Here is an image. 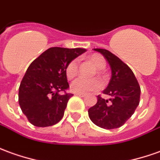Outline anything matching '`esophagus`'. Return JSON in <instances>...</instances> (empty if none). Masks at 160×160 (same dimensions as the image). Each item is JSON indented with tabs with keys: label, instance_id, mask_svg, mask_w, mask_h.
I'll list each match as a JSON object with an SVG mask.
<instances>
[{
	"label": "esophagus",
	"instance_id": "esophagus-1",
	"mask_svg": "<svg viewBox=\"0 0 160 160\" xmlns=\"http://www.w3.org/2000/svg\"><path fill=\"white\" fill-rule=\"evenodd\" d=\"M75 95L79 96V97H81V98H84V97L86 96V94H84V93H76Z\"/></svg>",
	"mask_w": 160,
	"mask_h": 160
}]
</instances>
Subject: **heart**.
<instances>
[{
    "label": "heart",
    "instance_id": "heart-1",
    "mask_svg": "<svg viewBox=\"0 0 160 160\" xmlns=\"http://www.w3.org/2000/svg\"><path fill=\"white\" fill-rule=\"evenodd\" d=\"M88 61L91 63L97 70V74L100 76L102 75V71L106 68V61L103 57L97 53H93L88 57ZM66 76L68 80H72L75 78L79 72V65L77 60H72L68 63L65 68ZM102 84L100 80L98 79H92V80H87L84 78H78L75 80H73L70 88L71 91L74 93H88L89 92L98 91L101 88Z\"/></svg>",
    "mask_w": 160,
    "mask_h": 160
}]
</instances>
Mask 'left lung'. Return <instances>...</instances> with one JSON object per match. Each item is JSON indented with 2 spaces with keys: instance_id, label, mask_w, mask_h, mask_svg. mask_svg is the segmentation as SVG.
Instances as JSON below:
<instances>
[{
  "instance_id": "left-lung-1",
  "label": "left lung",
  "mask_w": 160,
  "mask_h": 160,
  "mask_svg": "<svg viewBox=\"0 0 160 160\" xmlns=\"http://www.w3.org/2000/svg\"><path fill=\"white\" fill-rule=\"evenodd\" d=\"M94 50L101 53L110 65L111 80L103 93L112 96V99L108 100L98 95V101L88 109V115L101 128H119L130 119L138 106L140 87L134 73L120 59L107 49Z\"/></svg>"
}]
</instances>
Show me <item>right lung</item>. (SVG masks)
Here are the masks:
<instances>
[{"mask_svg": "<svg viewBox=\"0 0 160 160\" xmlns=\"http://www.w3.org/2000/svg\"><path fill=\"white\" fill-rule=\"evenodd\" d=\"M84 52V48H50L29 65L19 88V104L32 125L50 127L62 119L73 95L66 92L69 85L65 68Z\"/></svg>", "mask_w": 160, "mask_h": 160, "instance_id": "obj_1", "label": "right lung"}]
</instances>
